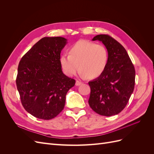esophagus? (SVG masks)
<instances>
[{"instance_id": "esophagus-1", "label": "esophagus", "mask_w": 154, "mask_h": 154, "mask_svg": "<svg viewBox=\"0 0 154 154\" xmlns=\"http://www.w3.org/2000/svg\"><path fill=\"white\" fill-rule=\"evenodd\" d=\"M82 84V82H80V81H78V80H77L76 82V86H79V85H80Z\"/></svg>"}]
</instances>
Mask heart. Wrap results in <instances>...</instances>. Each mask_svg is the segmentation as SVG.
<instances>
[{
	"mask_svg": "<svg viewBox=\"0 0 154 154\" xmlns=\"http://www.w3.org/2000/svg\"><path fill=\"white\" fill-rule=\"evenodd\" d=\"M108 51L103 44L80 40L70 48L69 54L60 58L63 72L72 76L80 68L83 77L95 78L103 72L108 62Z\"/></svg>",
	"mask_w": 154,
	"mask_h": 154,
	"instance_id": "heart-1",
	"label": "heart"
}]
</instances>
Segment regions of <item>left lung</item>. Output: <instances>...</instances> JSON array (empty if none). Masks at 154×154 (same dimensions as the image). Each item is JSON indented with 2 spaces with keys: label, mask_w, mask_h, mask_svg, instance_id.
<instances>
[{
  "label": "left lung",
  "mask_w": 154,
  "mask_h": 154,
  "mask_svg": "<svg viewBox=\"0 0 154 154\" xmlns=\"http://www.w3.org/2000/svg\"><path fill=\"white\" fill-rule=\"evenodd\" d=\"M92 40L101 42L109 57L103 72L88 82L91 87L88 104L100 115L114 116L125 109L133 93L135 69L123 46L109 35H96Z\"/></svg>",
  "instance_id": "8db88e82"
}]
</instances>
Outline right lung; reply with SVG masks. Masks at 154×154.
<instances>
[{
    "label": "right lung",
    "instance_id": "add662e5",
    "mask_svg": "<svg viewBox=\"0 0 154 154\" xmlns=\"http://www.w3.org/2000/svg\"><path fill=\"white\" fill-rule=\"evenodd\" d=\"M67 43L63 37H44L24 55L18 64L16 83L25 110L49 120L63 109L68 91L75 80L63 73L60 53Z\"/></svg>",
    "mask_w": 154,
    "mask_h": 154
}]
</instances>
